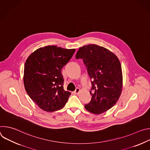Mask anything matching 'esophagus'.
I'll return each mask as SVG.
<instances>
[{
  "mask_svg": "<svg viewBox=\"0 0 150 150\" xmlns=\"http://www.w3.org/2000/svg\"><path fill=\"white\" fill-rule=\"evenodd\" d=\"M79 92H80V89H79V88H76L75 91H74L75 94H78Z\"/></svg>",
  "mask_w": 150,
  "mask_h": 150,
  "instance_id": "1",
  "label": "esophagus"
}]
</instances>
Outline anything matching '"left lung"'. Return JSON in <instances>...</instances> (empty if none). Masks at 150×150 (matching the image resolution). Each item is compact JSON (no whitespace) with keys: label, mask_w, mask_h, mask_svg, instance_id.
<instances>
[{"label":"left lung","mask_w":150,"mask_h":150,"mask_svg":"<svg viewBox=\"0 0 150 150\" xmlns=\"http://www.w3.org/2000/svg\"><path fill=\"white\" fill-rule=\"evenodd\" d=\"M76 59H82L91 79V100L85 105L96 115L108 110L116 103L122 90V72L117 57L109 50L96 45L81 47Z\"/></svg>","instance_id":"left-lung-1"}]
</instances>
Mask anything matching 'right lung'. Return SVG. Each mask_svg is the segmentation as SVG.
Returning <instances> with one entry per match:
<instances>
[{
    "mask_svg": "<svg viewBox=\"0 0 150 150\" xmlns=\"http://www.w3.org/2000/svg\"><path fill=\"white\" fill-rule=\"evenodd\" d=\"M75 49L56 46L40 47L27 58L24 72L25 90L39 108L48 112L62 109L71 93L63 89V67L69 61Z\"/></svg>",
    "mask_w": 150,
    "mask_h": 150,
    "instance_id": "obj_1",
    "label": "right lung"
}]
</instances>
